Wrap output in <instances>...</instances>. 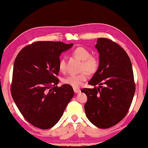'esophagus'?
I'll use <instances>...</instances> for the list:
<instances>
[{"label": "esophagus", "mask_w": 148, "mask_h": 148, "mask_svg": "<svg viewBox=\"0 0 148 148\" xmlns=\"http://www.w3.org/2000/svg\"><path fill=\"white\" fill-rule=\"evenodd\" d=\"M74 92L76 93V94H77V93H79L80 92V90L79 88H74Z\"/></svg>", "instance_id": "1"}]
</instances>
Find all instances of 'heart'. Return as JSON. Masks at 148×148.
Instances as JSON below:
<instances>
[{
  "label": "heart",
  "mask_w": 148,
  "mask_h": 148,
  "mask_svg": "<svg viewBox=\"0 0 148 148\" xmlns=\"http://www.w3.org/2000/svg\"><path fill=\"white\" fill-rule=\"evenodd\" d=\"M73 55L82 60V64L81 65V69L84 70L79 74H72L66 76L63 79V82L70 85L74 88H78L86 81L88 78V72L92 74L97 71L99 68V60L97 58L91 56L90 51L84 47H78L73 51ZM58 68L60 72L65 73L67 70L66 62L64 58L60 60L58 64ZM86 69L87 71H86Z\"/></svg>",
  "instance_id": "b5f03b06"
}]
</instances>
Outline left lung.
Returning <instances> with one entry per match:
<instances>
[{"label":"left lung","instance_id":"1","mask_svg":"<svg viewBox=\"0 0 148 148\" xmlns=\"http://www.w3.org/2000/svg\"><path fill=\"white\" fill-rule=\"evenodd\" d=\"M95 47L99 53V65L88 84L98 87L81 92L88 98L84 105L87 118L95 126L106 129L127 115L136 86L132 62L121 47L110 39L99 38Z\"/></svg>","mask_w":148,"mask_h":148}]
</instances>
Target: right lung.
Returning a JSON list of instances; mask_svg holds the SVG:
<instances>
[{
  "instance_id": "1",
  "label": "right lung",
  "mask_w": 148,
  "mask_h": 148,
  "mask_svg": "<svg viewBox=\"0 0 148 148\" xmlns=\"http://www.w3.org/2000/svg\"><path fill=\"white\" fill-rule=\"evenodd\" d=\"M72 46L60 41H37L23 48L14 60L12 97L25 119L37 127L55 125L73 97L71 86H56L60 56Z\"/></svg>"
}]
</instances>
